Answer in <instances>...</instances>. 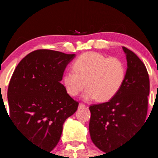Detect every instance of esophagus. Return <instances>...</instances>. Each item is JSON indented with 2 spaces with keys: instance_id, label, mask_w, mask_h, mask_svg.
Here are the masks:
<instances>
[{
  "instance_id": "obj_1",
  "label": "esophagus",
  "mask_w": 158,
  "mask_h": 158,
  "mask_svg": "<svg viewBox=\"0 0 158 158\" xmlns=\"http://www.w3.org/2000/svg\"><path fill=\"white\" fill-rule=\"evenodd\" d=\"M86 107V106H85V104H82V103H79V109H84V108Z\"/></svg>"
}]
</instances>
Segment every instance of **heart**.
I'll return each instance as SVG.
<instances>
[{
	"instance_id": "1",
	"label": "heart",
	"mask_w": 158,
	"mask_h": 158,
	"mask_svg": "<svg viewBox=\"0 0 158 158\" xmlns=\"http://www.w3.org/2000/svg\"><path fill=\"white\" fill-rule=\"evenodd\" d=\"M73 71L63 76V85L70 96L75 97L86 85L82 95L85 101L97 98L109 101L120 90L126 75L125 64L116 57L96 52L82 54L73 63Z\"/></svg>"
}]
</instances>
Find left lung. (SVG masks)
<instances>
[{
	"label": "left lung",
	"instance_id": "8db88e82",
	"mask_svg": "<svg viewBox=\"0 0 158 158\" xmlns=\"http://www.w3.org/2000/svg\"><path fill=\"white\" fill-rule=\"evenodd\" d=\"M127 70L122 86L107 102L91 106L89 133L103 152L114 151L130 139L144 124L150 92L149 76L138 56L122 47Z\"/></svg>",
	"mask_w": 158,
	"mask_h": 158
}]
</instances>
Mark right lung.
I'll list each match as a JSON object with an SVG mask.
<instances>
[{
  "mask_svg": "<svg viewBox=\"0 0 158 158\" xmlns=\"http://www.w3.org/2000/svg\"><path fill=\"white\" fill-rule=\"evenodd\" d=\"M75 56L49 49L33 51L19 63L9 83V118L28 141L46 151L56 146L63 123L79 106L60 83Z\"/></svg>",
  "mask_w": 158,
  "mask_h": 158,
  "instance_id": "right-lung-1",
  "label": "right lung"
}]
</instances>
